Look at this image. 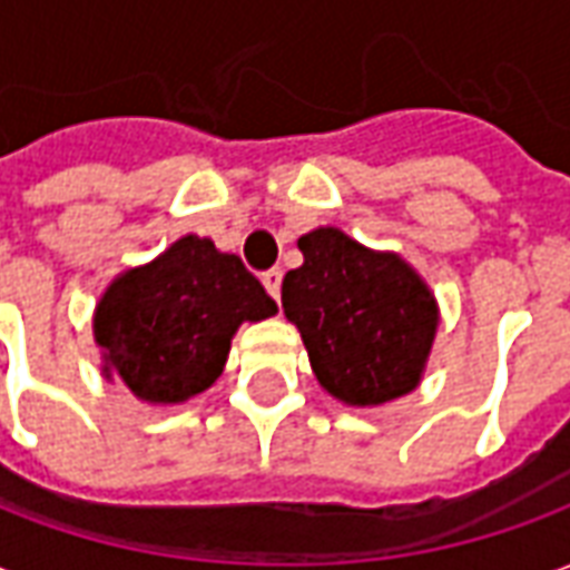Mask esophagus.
I'll return each instance as SVG.
<instances>
[{"label":"esophagus","mask_w":570,"mask_h":570,"mask_svg":"<svg viewBox=\"0 0 570 570\" xmlns=\"http://www.w3.org/2000/svg\"><path fill=\"white\" fill-rule=\"evenodd\" d=\"M281 281H284V272H281V268H268V272L262 274V284H265V289L272 293L274 302L281 298Z\"/></svg>","instance_id":"1"}]
</instances>
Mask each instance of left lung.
Segmentation results:
<instances>
[{
	"label": "left lung",
	"instance_id": "8db88e82",
	"mask_svg": "<svg viewBox=\"0 0 570 570\" xmlns=\"http://www.w3.org/2000/svg\"><path fill=\"white\" fill-rule=\"evenodd\" d=\"M305 262L286 272L284 314L308 347L317 382L347 406L409 394L436 333V302L391 253L360 247L338 228L298 237Z\"/></svg>",
	"mask_w": 570,
	"mask_h": 570
}]
</instances>
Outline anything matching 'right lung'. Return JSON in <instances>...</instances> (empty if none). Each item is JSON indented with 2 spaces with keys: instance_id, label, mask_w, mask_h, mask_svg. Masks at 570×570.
Segmentation results:
<instances>
[{
  "instance_id": "obj_1",
  "label": "right lung",
  "mask_w": 570,
  "mask_h": 570,
  "mask_svg": "<svg viewBox=\"0 0 570 570\" xmlns=\"http://www.w3.org/2000/svg\"><path fill=\"white\" fill-rule=\"evenodd\" d=\"M277 305L232 253L186 235L158 259L121 274L94 314L104 372L146 403H183L223 375L232 335Z\"/></svg>"
}]
</instances>
